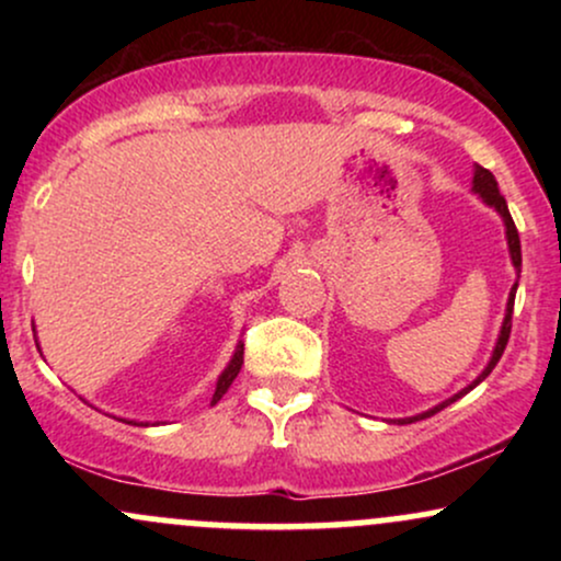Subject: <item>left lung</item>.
<instances>
[{
	"label": "left lung",
	"mask_w": 561,
	"mask_h": 561,
	"mask_svg": "<svg viewBox=\"0 0 561 561\" xmlns=\"http://www.w3.org/2000/svg\"><path fill=\"white\" fill-rule=\"evenodd\" d=\"M472 192H474V195H478V197L482 199V203L488 205V208H493L495 214L501 216V221H504V229H506V244H508V259H512V266H514V272L519 274V268H523V250H519V234H517V227H514V221H512V214H508V208H506V199H504V195H501V192H499V182H495V176H493V173L488 171V169H482V165H474V176H472ZM514 295H517V282H514L512 289H508V300H506V313H504V321H501V332H499V340H495V345H493V353H491V362L485 364V369H482L480 375L474 377L472 382H469L465 390H459V392H456V396H450L448 401L437 403V405H433V409L422 411V414H416V416H405V420H392V422H398V424H411V422L427 420V416L437 414V411H443V409H446V405H450V403H454V401H459V398H461V396H467V392L472 390V388H478V385L482 382V379H485L488 375H491V371L495 369V364H499L501 353H504V347H506V343H508V332H512Z\"/></svg>",
	"instance_id": "obj_1"
}]
</instances>
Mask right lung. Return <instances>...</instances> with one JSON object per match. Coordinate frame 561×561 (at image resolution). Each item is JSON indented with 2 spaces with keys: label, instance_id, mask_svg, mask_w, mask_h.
<instances>
[{
  "label": "right lung",
  "instance_id": "right-lung-1",
  "mask_svg": "<svg viewBox=\"0 0 561 561\" xmlns=\"http://www.w3.org/2000/svg\"><path fill=\"white\" fill-rule=\"evenodd\" d=\"M36 347H38V343H36ZM242 353H244V345H242V340H240V343H237V347H234V353H231L227 369H224L221 375H218L216 392H214V398H210V405H216L218 401H221L224 392L229 390V385L234 382L237 375H240V369H242ZM121 422H126V424H139V427H147V424H150V422H137V420H121Z\"/></svg>",
  "mask_w": 561,
  "mask_h": 561
}]
</instances>
